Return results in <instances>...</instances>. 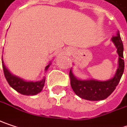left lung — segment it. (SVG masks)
<instances>
[{
	"label": "left lung",
	"instance_id": "1",
	"mask_svg": "<svg viewBox=\"0 0 127 127\" xmlns=\"http://www.w3.org/2000/svg\"><path fill=\"white\" fill-rule=\"evenodd\" d=\"M111 41L117 48V52L119 55L118 68L114 76L111 79L106 81H98L94 79H81L75 76L72 68H71L69 73L71 86L73 92L80 98L89 101L104 100L114 91L119 83L124 73V61L123 59L124 47L119 31L116 35L112 37Z\"/></svg>",
	"mask_w": 127,
	"mask_h": 127
}]
</instances>
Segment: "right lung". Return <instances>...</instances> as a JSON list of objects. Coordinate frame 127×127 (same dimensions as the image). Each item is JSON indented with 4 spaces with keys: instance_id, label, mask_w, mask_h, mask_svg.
Returning <instances> with one entry per match:
<instances>
[{
    "instance_id": "1",
    "label": "right lung",
    "mask_w": 127,
    "mask_h": 127,
    "mask_svg": "<svg viewBox=\"0 0 127 127\" xmlns=\"http://www.w3.org/2000/svg\"><path fill=\"white\" fill-rule=\"evenodd\" d=\"M3 59V58H2ZM52 62L50 61L49 64L45 68V72H46L48 69V68L51 65ZM2 65H3V72L5 77L7 80L8 83L9 85L15 89L16 92L18 93L23 94V95H27V96H33L36 95L38 93L41 92L43 90V88L45 84V81L46 77L43 76V79L38 81H26V80L23 79L22 78L18 77L16 75L13 74L7 68V67L5 66L3 60H2Z\"/></svg>"
}]
</instances>
